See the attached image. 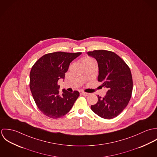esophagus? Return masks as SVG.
I'll return each instance as SVG.
<instances>
[{
	"mask_svg": "<svg viewBox=\"0 0 157 157\" xmlns=\"http://www.w3.org/2000/svg\"><path fill=\"white\" fill-rule=\"evenodd\" d=\"M82 94L83 95V96H88L90 95L89 93H86V92H82Z\"/></svg>",
	"mask_w": 157,
	"mask_h": 157,
	"instance_id": "1",
	"label": "esophagus"
}]
</instances>
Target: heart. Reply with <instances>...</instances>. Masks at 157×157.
Listing matches in <instances>:
<instances>
[{
    "instance_id": "obj_1",
    "label": "heart",
    "mask_w": 157,
    "mask_h": 157,
    "mask_svg": "<svg viewBox=\"0 0 157 157\" xmlns=\"http://www.w3.org/2000/svg\"><path fill=\"white\" fill-rule=\"evenodd\" d=\"M83 64H85V63H90V62H95V60L90 57H85L83 60Z\"/></svg>"
}]
</instances>
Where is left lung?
<instances>
[{
  "label": "left lung",
  "instance_id": "obj_1",
  "mask_svg": "<svg viewBox=\"0 0 157 157\" xmlns=\"http://www.w3.org/2000/svg\"><path fill=\"white\" fill-rule=\"evenodd\" d=\"M98 63V81L108 88L105 97L98 95V101L91 105L92 111L105 119L118 116L127 106L132 92L133 82L131 70L115 53L106 50L87 52Z\"/></svg>",
  "mask_w": 157,
  "mask_h": 157
}]
</instances>
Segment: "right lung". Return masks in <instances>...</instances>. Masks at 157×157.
Listing matches in <instances>:
<instances>
[{
    "label": "right lung",
    "instance_id": "add662e5",
    "mask_svg": "<svg viewBox=\"0 0 157 157\" xmlns=\"http://www.w3.org/2000/svg\"><path fill=\"white\" fill-rule=\"evenodd\" d=\"M82 52H55L40 57L31 68L29 87L38 108L46 116L59 118L69 112L80 94L59 91V79H65L70 63Z\"/></svg>",
    "mask_w": 157,
    "mask_h": 157
}]
</instances>
